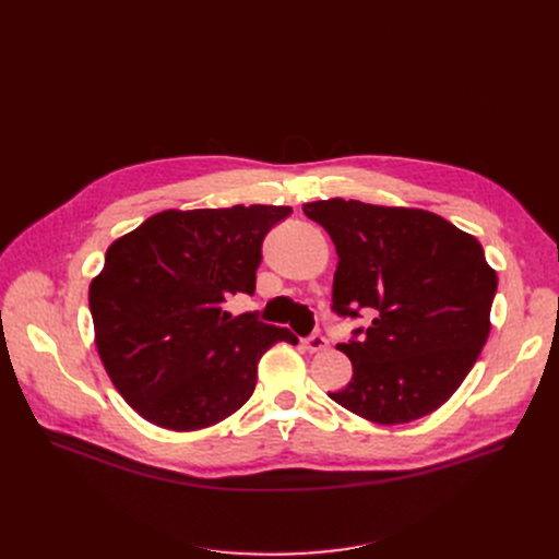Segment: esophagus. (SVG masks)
<instances>
[{"mask_svg": "<svg viewBox=\"0 0 559 559\" xmlns=\"http://www.w3.org/2000/svg\"><path fill=\"white\" fill-rule=\"evenodd\" d=\"M301 344H304L308 354H319V350H324L329 346V340L324 335H310Z\"/></svg>", "mask_w": 559, "mask_h": 559, "instance_id": "obj_1", "label": "esophagus"}]
</instances>
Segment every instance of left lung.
I'll return each mask as SVG.
<instances>
[{
  "label": "left lung",
  "instance_id": "8db88e82",
  "mask_svg": "<svg viewBox=\"0 0 559 559\" xmlns=\"http://www.w3.org/2000/svg\"><path fill=\"white\" fill-rule=\"evenodd\" d=\"M304 213L337 251L333 310L371 314L337 344L354 378L329 396L350 413L396 426L447 403L489 337L496 272L480 242L444 217L362 201H312Z\"/></svg>",
  "mask_w": 559,
  "mask_h": 559
}]
</instances>
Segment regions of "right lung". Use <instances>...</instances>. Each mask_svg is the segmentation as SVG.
I'll list each match as a JSON object with an SVG mask.
<instances>
[{
  "label": "right lung",
  "mask_w": 559,
  "mask_h": 559,
  "mask_svg": "<svg viewBox=\"0 0 559 559\" xmlns=\"http://www.w3.org/2000/svg\"><path fill=\"white\" fill-rule=\"evenodd\" d=\"M289 205L163 211L117 238L91 283L95 344L135 413L188 432L219 424L255 390L258 362L289 329L253 312L230 317V295H253L262 240Z\"/></svg>",
  "instance_id": "right-lung-1"
}]
</instances>
